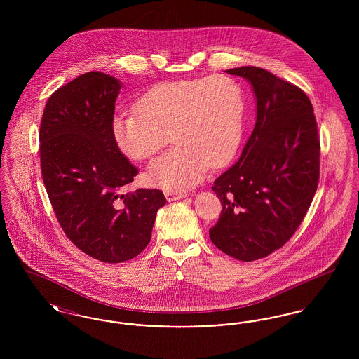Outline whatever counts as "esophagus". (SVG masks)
<instances>
[{
  "instance_id": "obj_1",
  "label": "esophagus",
  "mask_w": 359,
  "mask_h": 359,
  "mask_svg": "<svg viewBox=\"0 0 359 359\" xmlns=\"http://www.w3.org/2000/svg\"><path fill=\"white\" fill-rule=\"evenodd\" d=\"M164 195H165V198H167V201H168V202H173V201H179V199L186 198V196H187V192L165 189V191H164Z\"/></svg>"
}]
</instances>
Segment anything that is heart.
Returning <instances> with one entry per match:
<instances>
[{
  "label": "heart",
  "mask_w": 359,
  "mask_h": 359,
  "mask_svg": "<svg viewBox=\"0 0 359 359\" xmlns=\"http://www.w3.org/2000/svg\"><path fill=\"white\" fill-rule=\"evenodd\" d=\"M135 111L118 113L111 132L121 152L133 160L171 151L149 165L152 183L170 188L195 186L208 170L226 165L238 151L245 125V93L231 76L160 82L147 90Z\"/></svg>",
  "instance_id": "b5f03b06"
}]
</instances>
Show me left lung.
I'll list each match as a JSON object with an SVG mask.
<instances>
[{"label": "left lung", "instance_id": "1", "mask_svg": "<svg viewBox=\"0 0 359 359\" xmlns=\"http://www.w3.org/2000/svg\"><path fill=\"white\" fill-rule=\"evenodd\" d=\"M226 72L250 82L257 120L238 161L211 187L222 211L210 238L227 256L248 262L283 248L303 222L319 183L320 140L300 87L259 67Z\"/></svg>", "mask_w": 359, "mask_h": 359}]
</instances>
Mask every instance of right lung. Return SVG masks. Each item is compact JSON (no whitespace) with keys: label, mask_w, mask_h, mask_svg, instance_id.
<instances>
[{"label":"right lung","mask_w":359,"mask_h":359,"mask_svg":"<svg viewBox=\"0 0 359 359\" xmlns=\"http://www.w3.org/2000/svg\"><path fill=\"white\" fill-rule=\"evenodd\" d=\"M118 79L90 71L57 88L40 123V164L56 219L87 256L109 264L140 255L151 241L160 189L122 192L138 170L117 147L111 121Z\"/></svg>","instance_id":"obj_1"}]
</instances>
